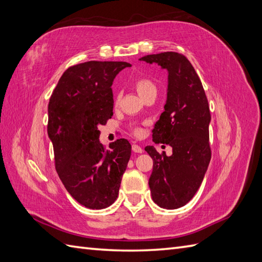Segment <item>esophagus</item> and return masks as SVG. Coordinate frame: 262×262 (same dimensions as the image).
<instances>
[{
  "mask_svg": "<svg viewBox=\"0 0 262 262\" xmlns=\"http://www.w3.org/2000/svg\"><path fill=\"white\" fill-rule=\"evenodd\" d=\"M133 150L135 151V153H143V148L137 144H133Z\"/></svg>",
  "mask_w": 262,
  "mask_h": 262,
  "instance_id": "obj_1",
  "label": "esophagus"
}]
</instances>
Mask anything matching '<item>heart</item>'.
<instances>
[{
	"label": "heart",
	"mask_w": 262,
	"mask_h": 262,
	"mask_svg": "<svg viewBox=\"0 0 262 262\" xmlns=\"http://www.w3.org/2000/svg\"><path fill=\"white\" fill-rule=\"evenodd\" d=\"M135 86H136L138 94L141 95V97H144L145 95H147L148 93H150V91L156 90L155 84L150 80H148V79H145V78L138 79L135 83Z\"/></svg>",
	"instance_id": "b5f03b06"
}]
</instances>
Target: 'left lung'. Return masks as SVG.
<instances>
[{
    "label": "left lung",
    "instance_id": "8db88e82",
    "mask_svg": "<svg viewBox=\"0 0 262 262\" xmlns=\"http://www.w3.org/2000/svg\"><path fill=\"white\" fill-rule=\"evenodd\" d=\"M168 72L167 98L153 129V142L173 149L167 156L154 146L145 150L153 159L148 185L154 202L174 210L190 202L202 183L211 160L209 102L191 62L178 52L148 54L139 59Z\"/></svg>",
    "mask_w": 262,
    "mask_h": 262
}]
</instances>
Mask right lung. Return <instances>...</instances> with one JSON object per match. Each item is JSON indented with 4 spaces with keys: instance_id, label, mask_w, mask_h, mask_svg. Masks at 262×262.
<instances>
[{
    "instance_id": "add662e5",
    "label": "right lung",
    "mask_w": 262,
    "mask_h": 262,
    "mask_svg": "<svg viewBox=\"0 0 262 262\" xmlns=\"http://www.w3.org/2000/svg\"><path fill=\"white\" fill-rule=\"evenodd\" d=\"M130 66L124 61L72 66L49 101L48 135L57 173L70 195L88 209H105L116 201L130 159L127 139H117L105 149L98 130L113 116L114 79Z\"/></svg>"
}]
</instances>
